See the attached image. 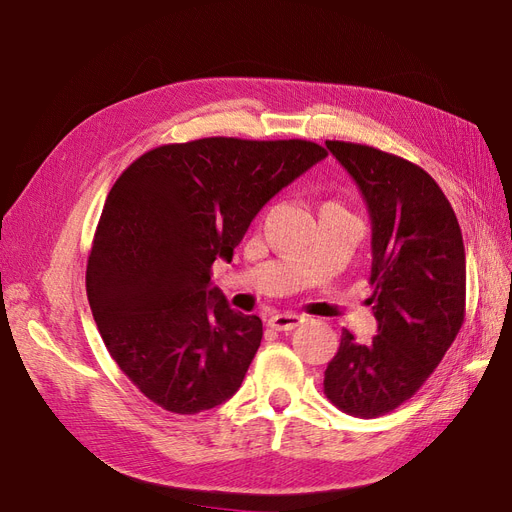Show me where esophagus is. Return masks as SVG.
Instances as JSON below:
<instances>
[{"label":"esophagus","instance_id":"34e87169","mask_svg":"<svg viewBox=\"0 0 512 512\" xmlns=\"http://www.w3.org/2000/svg\"><path fill=\"white\" fill-rule=\"evenodd\" d=\"M303 323V317L301 314H295V312H279V314H273V317L268 319V325L277 332H288V330H295L297 325Z\"/></svg>","mask_w":512,"mask_h":512}]
</instances>
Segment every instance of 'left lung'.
<instances>
[{
  "mask_svg": "<svg viewBox=\"0 0 512 512\" xmlns=\"http://www.w3.org/2000/svg\"><path fill=\"white\" fill-rule=\"evenodd\" d=\"M372 217L374 317L367 345L343 330L323 391L356 418L394 411L424 385L464 323L466 257L447 195L413 162L369 145L325 140Z\"/></svg>",
  "mask_w": 512,
  "mask_h": 512,
  "instance_id": "8db88e82",
  "label": "left lung"
}]
</instances>
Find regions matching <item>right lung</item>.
<instances>
[{
	"label": "right lung",
	"instance_id": "add662e5",
	"mask_svg": "<svg viewBox=\"0 0 512 512\" xmlns=\"http://www.w3.org/2000/svg\"><path fill=\"white\" fill-rule=\"evenodd\" d=\"M328 156L310 140L200 138L129 165L107 195L85 288L123 374L180 416L222 405L262 343V319L211 288L253 217Z\"/></svg>",
	"mask_w": 512,
	"mask_h": 512
}]
</instances>
